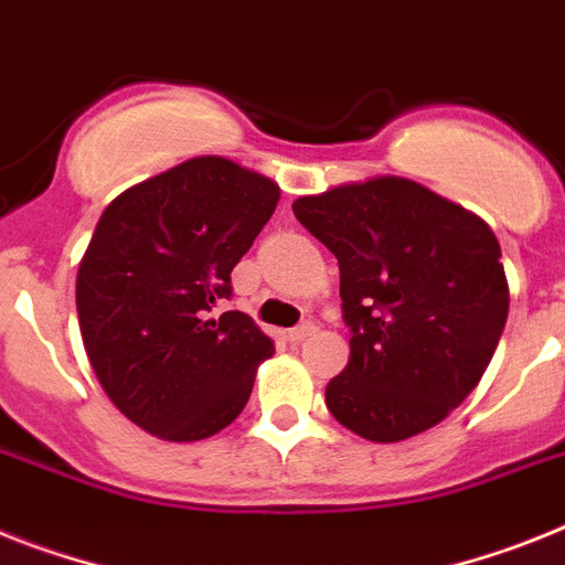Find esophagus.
Returning a JSON list of instances; mask_svg holds the SVG:
<instances>
[{"instance_id":"34e87169","label":"esophagus","mask_w":565,"mask_h":565,"mask_svg":"<svg viewBox=\"0 0 565 565\" xmlns=\"http://www.w3.org/2000/svg\"><path fill=\"white\" fill-rule=\"evenodd\" d=\"M316 333V324H312V321H301V324H296L290 330V333H287V339L290 341H305L307 335H312Z\"/></svg>"}]
</instances>
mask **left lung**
<instances>
[{"mask_svg":"<svg viewBox=\"0 0 565 565\" xmlns=\"http://www.w3.org/2000/svg\"><path fill=\"white\" fill-rule=\"evenodd\" d=\"M292 212L339 260L350 362L330 414L371 443L443 422L486 373L509 319L494 232L405 178L298 198Z\"/></svg>","mask_w":565,"mask_h":565,"instance_id":"left-lung-1","label":"left lung"}]
</instances>
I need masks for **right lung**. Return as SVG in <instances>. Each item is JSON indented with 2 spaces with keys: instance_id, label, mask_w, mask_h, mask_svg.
Instances as JSON below:
<instances>
[{
  "instance_id": "obj_1",
  "label": "right lung",
  "mask_w": 565,
  "mask_h": 565,
  "mask_svg": "<svg viewBox=\"0 0 565 565\" xmlns=\"http://www.w3.org/2000/svg\"><path fill=\"white\" fill-rule=\"evenodd\" d=\"M273 180L192 158L117 194L77 273L85 353L108 399L149 434L194 443L249 402L273 339L232 298V269L278 203Z\"/></svg>"
}]
</instances>
